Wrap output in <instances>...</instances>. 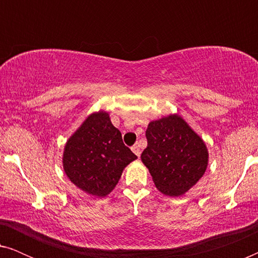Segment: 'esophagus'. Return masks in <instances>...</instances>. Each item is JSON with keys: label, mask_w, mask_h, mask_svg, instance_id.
<instances>
[{"label": "esophagus", "mask_w": 258, "mask_h": 258, "mask_svg": "<svg viewBox=\"0 0 258 258\" xmlns=\"http://www.w3.org/2000/svg\"><path fill=\"white\" fill-rule=\"evenodd\" d=\"M132 150L134 151V154H135L137 157L141 156V149H140L139 144H135V146H134V147L132 148Z\"/></svg>", "instance_id": "obj_1"}]
</instances>
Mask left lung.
<instances>
[{"mask_svg":"<svg viewBox=\"0 0 258 258\" xmlns=\"http://www.w3.org/2000/svg\"><path fill=\"white\" fill-rule=\"evenodd\" d=\"M146 136L148 146L141 160L164 195H183L204 175L209 158L207 146L181 116L150 122Z\"/></svg>","mask_w":258,"mask_h":258,"instance_id":"1","label":"left lung"}]
</instances>
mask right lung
Listing matches in <instances>:
<instances>
[{
  "instance_id": "right-lung-1",
  "label": "right lung",
  "mask_w": 258,
  "mask_h": 258,
  "mask_svg": "<svg viewBox=\"0 0 258 258\" xmlns=\"http://www.w3.org/2000/svg\"><path fill=\"white\" fill-rule=\"evenodd\" d=\"M137 156L124 146L121 132L111 124L108 112L88 116L70 137L63 153V169L76 186L89 195L107 196L122 171Z\"/></svg>"
}]
</instances>
